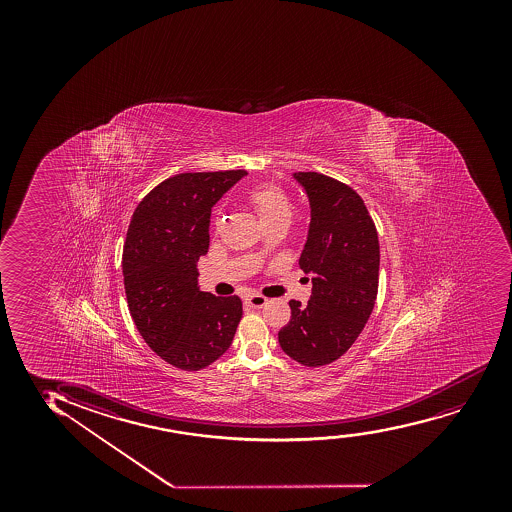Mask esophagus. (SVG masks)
I'll list each match as a JSON object with an SVG mask.
<instances>
[{"label":"esophagus","instance_id":"34e87169","mask_svg":"<svg viewBox=\"0 0 512 512\" xmlns=\"http://www.w3.org/2000/svg\"><path fill=\"white\" fill-rule=\"evenodd\" d=\"M266 302H268V299L263 295L253 294L246 297L247 306L253 307V309H261V307L266 306Z\"/></svg>","mask_w":512,"mask_h":512}]
</instances>
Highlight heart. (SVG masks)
I'll return each mask as SVG.
<instances>
[{"label":"heart","mask_w":512,"mask_h":512,"mask_svg":"<svg viewBox=\"0 0 512 512\" xmlns=\"http://www.w3.org/2000/svg\"><path fill=\"white\" fill-rule=\"evenodd\" d=\"M249 205L258 213L261 224L265 227L275 224H288L294 217V205L287 194L277 186H261L247 194Z\"/></svg>","instance_id":"b5f03b06"}]
</instances>
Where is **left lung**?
I'll return each mask as SVG.
<instances>
[{
  "label": "left lung",
  "mask_w": 512,
  "mask_h": 512,
  "mask_svg": "<svg viewBox=\"0 0 512 512\" xmlns=\"http://www.w3.org/2000/svg\"><path fill=\"white\" fill-rule=\"evenodd\" d=\"M311 206L300 270L312 275L306 306L290 300L292 318L278 333L290 359L307 367L340 359L359 338L376 304L379 241L367 206L347 184L318 172H295Z\"/></svg>",
  "instance_id": "1"
}]
</instances>
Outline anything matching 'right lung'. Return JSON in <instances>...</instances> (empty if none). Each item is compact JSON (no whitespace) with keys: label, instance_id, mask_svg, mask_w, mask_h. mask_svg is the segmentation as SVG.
Segmentation results:
<instances>
[{"label":"right lung","instance_id":"add662e5","mask_svg":"<svg viewBox=\"0 0 512 512\" xmlns=\"http://www.w3.org/2000/svg\"><path fill=\"white\" fill-rule=\"evenodd\" d=\"M246 171L184 172L136 206L123 249L126 299L160 359L200 371L220 359L242 318L237 295L201 292L198 259L210 246L212 208Z\"/></svg>","mask_w":512,"mask_h":512}]
</instances>
